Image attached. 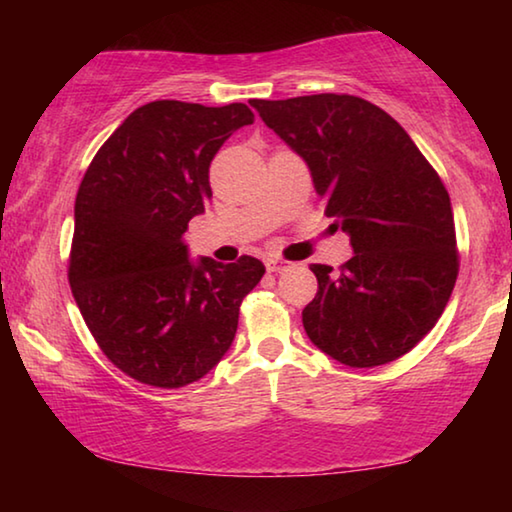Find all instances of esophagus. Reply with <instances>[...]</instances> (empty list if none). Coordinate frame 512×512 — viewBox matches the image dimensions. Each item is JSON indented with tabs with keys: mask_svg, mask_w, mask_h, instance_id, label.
<instances>
[{
	"mask_svg": "<svg viewBox=\"0 0 512 512\" xmlns=\"http://www.w3.org/2000/svg\"><path fill=\"white\" fill-rule=\"evenodd\" d=\"M266 268H268V273H284V271H289V268H293V264L287 262V259L271 257V259H268V262H266Z\"/></svg>",
	"mask_w": 512,
	"mask_h": 512,
	"instance_id": "esophagus-1",
	"label": "esophagus"
}]
</instances>
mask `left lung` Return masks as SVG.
Wrapping results in <instances>:
<instances>
[{"mask_svg": "<svg viewBox=\"0 0 512 512\" xmlns=\"http://www.w3.org/2000/svg\"><path fill=\"white\" fill-rule=\"evenodd\" d=\"M309 164L325 214L350 235L339 271L311 264L302 309L316 348L350 368L413 350L447 307L458 275L454 212L438 171L397 121L352 94L250 101Z\"/></svg>", "mask_w": 512, "mask_h": 512, "instance_id": "left-lung-1", "label": "left lung"}]
</instances>
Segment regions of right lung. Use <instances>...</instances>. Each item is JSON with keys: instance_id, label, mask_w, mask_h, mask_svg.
I'll return each instance as SVG.
<instances>
[{"instance_id": "1", "label": "right lung", "mask_w": 512, "mask_h": 512, "mask_svg": "<svg viewBox=\"0 0 512 512\" xmlns=\"http://www.w3.org/2000/svg\"><path fill=\"white\" fill-rule=\"evenodd\" d=\"M253 121L246 103L151 101L103 142L81 180L69 287L101 352L140 384L180 388L205 377L266 273L250 255L192 264L183 244L212 198V158Z\"/></svg>"}]
</instances>
